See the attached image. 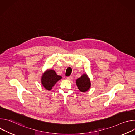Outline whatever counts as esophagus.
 <instances>
[{
    "instance_id": "34e87169",
    "label": "esophagus",
    "mask_w": 135,
    "mask_h": 135,
    "mask_svg": "<svg viewBox=\"0 0 135 135\" xmlns=\"http://www.w3.org/2000/svg\"><path fill=\"white\" fill-rule=\"evenodd\" d=\"M72 79H73L72 76H68V77H67V79L68 80L70 81V80H72Z\"/></svg>"
}]
</instances>
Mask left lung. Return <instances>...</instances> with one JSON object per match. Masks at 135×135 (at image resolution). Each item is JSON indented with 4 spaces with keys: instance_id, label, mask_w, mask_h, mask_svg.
<instances>
[{
    "instance_id": "1",
    "label": "left lung",
    "mask_w": 135,
    "mask_h": 135,
    "mask_svg": "<svg viewBox=\"0 0 135 135\" xmlns=\"http://www.w3.org/2000/svg\"><path fill=\"white\" fill-rule=\"evenodd\" d=\"M76 83L79 90L81 92L87 91L91 86L90 79L86 74H84L76 81Z\"/></svg>"
}]
</instances>
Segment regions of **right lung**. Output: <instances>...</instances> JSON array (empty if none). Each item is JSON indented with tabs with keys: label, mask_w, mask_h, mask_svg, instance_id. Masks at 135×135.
<instances>
[{
	"label": "right lung",
	"mask_w": 135,
	"mask_h": 135,
	"mask_svg": "<svg viewBox=\"0 0 135 135\" xmlns=\"http://www.w3.org/2000/svg\"><path fill=\"white\" fill-rule=\"evenodd\" d=\"M62 77L57 75L54 70L49 69L44 72L41 79L42 85L47 90L50 91L55 83L61 80Z\"/></svg>",
	"instance_id": "obj_1"
}]
</instances>
